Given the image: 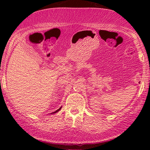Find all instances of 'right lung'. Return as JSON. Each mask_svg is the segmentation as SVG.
Listing matches in <instances>:
<instances>
[{"mask_svg": "<svg viewBox=\"0 0 150 150\" xmlns=\"http://www.w3.org/2000/svg\"><path fill=\"white\" fill-rule=\"evenodd\" d=\"M61 108H59V109H58V110H55V111H54V112H52V113H55V112H58V111H59V110H60V109H61Z\"/></svg>", "mask_w": 150, "mask_h": 150, "instance_id": "obj_1", "label": "right lung"}]
</instances>
